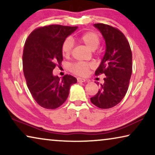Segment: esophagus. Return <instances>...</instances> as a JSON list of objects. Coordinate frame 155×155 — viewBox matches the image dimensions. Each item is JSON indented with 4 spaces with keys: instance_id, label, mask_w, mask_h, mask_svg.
<instances>
[{
    "instance_id": "34e87169",
    "label": "esophagus",
    "mask_w": 155,
    "mask_h": 155,
    "mask_svg": "<svg viewBox=\"0 0 155 155\" xmlns=\"http://www.w3.org/2000/svg\"><path fill=\"white\" fill-rule=\"evenodd\" d=\"M87 79H86V78H77V81L78 82H85L86 81Z\"/></svg>"
}]
</instances>
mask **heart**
Wrapping results in <instances>:
<instances>
[{
	"mask_svg": "<svg viewBox=\"0 0 155 155\" xmlns=\"http://www.w3.org/2000/svg\"><path fill=\"white\" fill-rule=\"evenodd\" d=\"M79 41L86 45L88 48L94 51L98 47L100 38L98 34L95 31H87L79 36ZM74 48V42L71 38H67L63 41L61 51L63 56L68 57L71 55ZM93 67V64L90 62H78L69 65V70L71 72L79 76H86L89 69Z\"/></svg>",
	"mask_w": 155,
	"mask_h": 155,
	"instance_id": "b5f03b06",
	"label": "heart"
}]
</instances>
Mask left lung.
Masks as SVG:
<instances>
[{
	"label": "left lung",
	"instance_id": "obj_1",
	"mask_svg": "<svg viewBox=\"0 0 155 155\" xmlns=\"http://www.w3.org/2000/svg\"><path fill=\"white\" fill-rule=\"evenodd\" d=\"M94 26L101 32L106 43L105 54L95 74H104L105 77L91 101L100 109H109L119 104L127 92L132 74V52L120 30L102 23Z\"/></svg>",
	"mask_w": 155,
	"mask_h": 155
}]
</instances>
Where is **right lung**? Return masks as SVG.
<instances>
[{"label":"right lung","mask_w":155,"mask_h":155,"mask_svg":"<svg viewBox=\"0 0 155 155\" xmlns=\"http://www.w3.org/2000/svg\"><path fill=\"white\" fill-rule=\"evenodd\" d=\"M78 27L51 25L34 30L26 40L23 51V71L32 97L41 107L53 110L68 97L69 88L77 78L66 74L60 79L53 76L63 60L61 47Z\"/></svg>","instance_id":"right-lung-1"}]
</instances>
